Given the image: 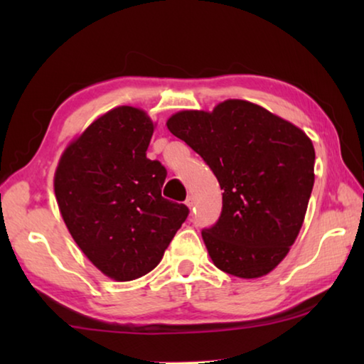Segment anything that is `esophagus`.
Returning <instances> with one entry per match:
<instances>
[{"label": "esophagus", "instance_id": "1", "mask_svg": "<svg viewBox=\"0 0 364 364\" xmlns=\"http://www.w3.org/2000/svg\"><path fill=\"white\" fill-rule=\"evenodd\" d=\"M184 204H186L188 208H193L194 207V197L188 196V199H186V202H184Z\"/></svg>", "mask_w": 364, "mask_h": 364}]
</instances>
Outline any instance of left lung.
<instances>
[{
    "mask_svg": "<svg viewBox=\"0 0 364 364\" xmlns=\"http://www.w3.org/2000/svg\"><path fill=\"white\" fill-rule=\"evenodd\" d=\"M167 128L205 160L223 189L217 225L202 231L215 267L242 279L271 273L304 225L315 183L311 139L244 100H226L212 112L181 110Z\"/></svg>",
    "mask_w": 364,
    "mask_h": 364,
    "instance_id": "left-lung-1",
    "label": "left lung"
}]
</instances>
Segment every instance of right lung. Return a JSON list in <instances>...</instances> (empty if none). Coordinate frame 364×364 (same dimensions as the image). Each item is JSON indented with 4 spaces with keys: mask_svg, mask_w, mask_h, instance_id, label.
<instances>
[{
    "mask_svg": "<svg viewBox=\"0 0 364 364\" xmlns=\"http://www.w3.org/2000/svg\"><path fill=\"white\" fill-rule=\"evenodd\" d=\"M154 130L143 109H110L67 144L54 171V194L73 241L119 282L156 268L189 213L162 197L167 171L146 157Z\"/></svg>",
    "mask_w": 364,
    "mask_h": 364,
    "instance_id": "right-lung-1",
    "label": "right lung"
}]
</instances>
